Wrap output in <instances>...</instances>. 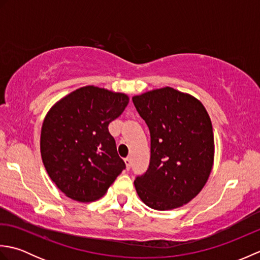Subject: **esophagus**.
Wrapping results in <instances>:
<instances>
[{
    "label": "esophagus",
    "mask_w": 260,
    "mask_h": 260,
    "mask_svg": "<svg viewBox=\"0 0 260 260\" xmlns=\"http://www.w3.org/2000/svg\"><path fill=\"white\" fill-rule=\"evenodd\" d=\"M125 164H126V169L129 170L131 169V165H132V161H131V157H126L125 159Z\"/></svg>",
    "instance_id": "obj_1"
}]
</instances>
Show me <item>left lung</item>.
<instances>
[{
	"label": "left lung",
	"mask_w": 260,
	"mask_h": 260,
	"mask_svg": "<svg viewBox=\"0 0 260 260\" xmlns=\"http://www.w3.org/2000/svg\"><path fill=\"white\" fill-rule=\"evenodd\" d=\"M133 103L151 133V159L134 181L141 200L155 210H172L206 185L214 158L210 116L190 93L171 87L146 91Z\"/></svg>",
	"instance_id": "8db88e82"
}]
</instances>
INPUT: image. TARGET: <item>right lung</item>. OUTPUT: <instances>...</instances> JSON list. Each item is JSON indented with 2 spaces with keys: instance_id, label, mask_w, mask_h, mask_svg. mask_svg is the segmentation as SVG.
<instances>
[{
  "instance_id": "1",
  "label": "right lung",
  "mask_w": 260,
  "mask_h": 260,
  "mask_svg": "<svg viewBox=\"0 0 260 260\" xmlns=\"http://www.w3.org/2000/svg\"><path fill=\"white\" fill-rule=\"evenodd\" d=\"M128 102L124 92L85 86L60 99L47 113L40 137L42 162L66 197L96 201L125 169L108 125Z\"/></svg>"
}]
</instances>
